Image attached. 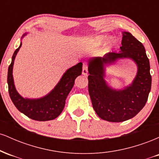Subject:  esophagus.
Returning a JSON list of instances; mask_svg holds the SVG:
<instances>
[{
  "label": "esophagus",
  "instance_id": "esophagus-1",
  "mask_svg": "<svg viewBox=\"0 0 159 159\" xmlns=\"http://www.w3.org/2000/svg\"><path fill=\"white\" fill-rule=\"evenodd\" d=\"M88 73V66H87V63H83V69H82V74L84 75H87Z\"/></svg>",
  "mask_w": 159,
  "mask_h": 159
}]
</instances>
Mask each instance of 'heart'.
I'll return each mask as SVG.
<instances>
[{
    "mask_svg": "<svg viewBox=\"0 0 159 159\" xmlns=\"http://www.w3.org/2000/svg\"><path fill=\"white\" fill-rule=\"evenodd\" d=\"M105 39V36H97V37H96L94 39V43L96 45H100Z\"/></svg>",
    "mask_w": 159,
    "mask_h": 159,
    "instance_id": "obj_1",
    "label": "heart"
}]
</instances>
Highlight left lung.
Returning a JSON list of instances; mask_svg holds the SVG:
<instances>
[{"mask_svg":"<svg viewBox=\"0 0 159 159\" xmlns=\"http://www.w3.org/2000/svg\"><path fill=\"white\" fill-rule=\"evenodd\" d=\"M120 52H109L103 57L89 60L88 90L93 107L101 119L119 123L136 116L148 99L152 77L145 48L130 33L123 32ZM131 59L138 66L133 83L122 90L111 89L104 79L105 66L119 59Z\"/></svg>","mask_w":159,"mask_h":159,"instance_id":"8db88e82","label":"left lung"}]
</instances>
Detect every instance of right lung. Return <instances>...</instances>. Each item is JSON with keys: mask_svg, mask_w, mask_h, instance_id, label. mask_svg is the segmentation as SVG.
Wrapping results in <instances>:
<instances>
[{"mask_svg": "<svg viewBox=\"0 0 159 159\" xmlns=\"http://www.w3.org/2000/svg\"><path fill=\"white\" fill-rule=\"evenodd\" d=\"M26 34H24L22 38ZM21 46V43L14 52L12 62L8 68L7 83L11 100L20 112L30 119L37 121H48L55 119L64 108L66 99L73 87L75 80L81 75L82 63H78L67 69L57 84L46 96L39 98H24L16 90L12 76L14 61Z\"/></svg>", "mask_w": 159, "mask_h": 159, "instance_id": "obj_1", "label": "right lung"}]
</instances>
